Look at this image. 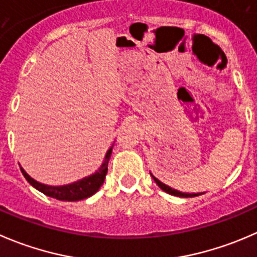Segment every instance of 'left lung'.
I'll return each mask as SVG.
<instances>
[{"instance_id":"1","label":"left lung","mask_w":257,"mask_h":257,"mask_svg":"<svg viewBox=\"0 0 257 257\" xmlns=\"http://www.w3.org/2000/svg\"><path fill=\"white\" fill-rule=\"evenodd\" d=\"M151 176L153 177L154 182H156V183L158 184L159 188L163 189L164 192H167V193H169V195H172V196H177V197H196V196L203 195V193H186V192L177 191V189H174V188H172V187H169V186H167V184H164L163 182H161L158 178H156V177H154L152 173H151Z\"/></svg>"}]
</instances>
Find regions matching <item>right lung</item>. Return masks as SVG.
<instances>
[{
	"label": "right lung",
	"mask_w": 257,
	"mask_h": 257,
	"mask_svg": "<svg viewBox=\"0 0 257 257\" xmlns=\"http://www.w3.org/2000/svg\"><path fill=\"white\" fill-rule=\"evenodd\" d=\"M111 151H113V146L108 149L103 163H101V166L96 169L95 173L90 174V176L88 177H84V178L79 179V181L76 182H73V183L64 184V186H49V184L40 183V182L31 178V177L25 172V169L22 168V167H20V168H21L22 174H24L25 178L27 179V182H29L32 187H35L37 191L42 192L44 195L52 198H56V200L60 201H69V202H73V201H81L90 197L94 193H96V192L99 191V188L101 187V184L104 183L106 172H108V163L109 159H110Z\"/></svg>",
	"instance_id": "add662e5"
}]
</instances>
